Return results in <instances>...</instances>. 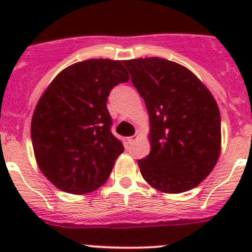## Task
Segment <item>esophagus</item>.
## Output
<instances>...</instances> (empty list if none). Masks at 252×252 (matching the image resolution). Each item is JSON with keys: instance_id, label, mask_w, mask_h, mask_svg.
I'll return each mask as SVG.
<instances>
[{"instance_id": "34e87169", "label": "esophagus", "mask_w": 252, "mask_h": 252, "mask_svg": "<svg viewBox=\"0 0 252 252\" xmlns=\"http://www.w3.org/2000/svg\"><path fill=\"white\" fill-rule=\"evenodd\" d=\"M137 139H139V136H131V137H127V142H128V144H133V142L136 141Z\"/></svg>"}]
</instances>
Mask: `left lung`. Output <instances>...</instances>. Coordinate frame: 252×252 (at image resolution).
Here are the masks:
<instances>
[{
    "instance_id": "1",
    "label": "left lung",
    "mask_w": 252,
    "mask_h": 252,
    "mask_svg": "<svg viewBox=\"0 0 252 252\" xmlns=\"http://www.w3.org/2000/svg\"><path fill=\"white\" fill-rule=\"evenodd\" d=\"M149 112L150 154L137 161L157 190L177 194L201 184L221 154L215 97L188 68L164 58L125 60Z\"/></svg>"
}]
</instances>
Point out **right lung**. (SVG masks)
I'll return each mask as SVG.
<instances>
[{
	"instance_id": "1",
	"label": "right lung",
	"mask_w": 252,
	"mask_h": 252,
	"mask_svg": "<svg viewBox=\"0 0 252 252\" xmlns=\"http://www.w3.org/2000/svg\"><path fill=\"white\" fill-rule=\"evenodd\" d=\"M128 79L121 60L88 59L46 87L32 113L31 141L37 166L58 189L86 194L106 183L124 153L110 130L107 97Z\"/></svg>"
}]
</instances>
